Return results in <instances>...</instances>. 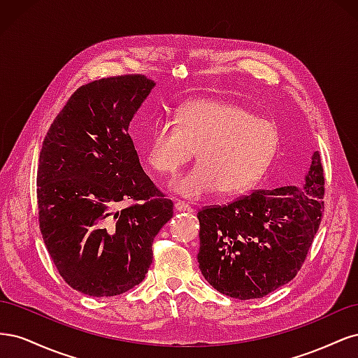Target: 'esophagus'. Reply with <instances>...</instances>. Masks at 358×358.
I'll return each instance as SVG.
<instances>
[{"mask_svg": "<svg viewBox=\"0 0 358 358\" xmlns=\"http://www.w3.org/2000/svg\"><path fill=\"white\" fill-rule=\"evenodd\" d=\"M175 209H176L178 212H191V210H192L191 206H189L188 203H183V201L175 203Z\"/></svg>", "mask_w": 358, "mask_h": 358, "instance_id": "34e87169", "label": "esophagus"}]
</instances>
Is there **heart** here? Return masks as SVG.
<instances>
[{"label": "heart", "instance_id": "b5f03b06", "mask_svg": "<svg viewBox=\"0 0 358 358\" xmlns=\"http://www.w3.org/2000/svg\"><path fill=\"white\" fill-rule=\"evenodd\" d=\"M279 148V133L246 106L197 99L180 107L176 121H159L146 146L149 167L173 176L197 150L199 164L173 182L179 196L199 200L215 191L243 192L263 176Z\"/></svg>", "mask_w": 358, "mask_h": 358}]
</instances>
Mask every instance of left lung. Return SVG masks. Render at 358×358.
<instances>
[{
	"label": "left lung",
	"mask_w": 358,
	"mask_h": 358,
	"mask_svg": "<svg viewBox=\"0 0 358 358\" xmlns=\"http://www.w3.org/2000/svg\"><path fill=\"white\" fill-rule=\"evenodd\" d=\"M324 169L317 150L305 185L257 189L199 210V267L222 294L259 299L285 285L305 263L324 213Z\"/></svg>",
	"instance_id": "obj_1"
}]
</instances>
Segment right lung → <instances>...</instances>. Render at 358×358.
<instances>
[{
    "label": "right lung",
    "instance_id": "obj_1",
    "mask_svg": "<svg viewBox=\"0 0 358 358\" xmlns=\"http://www.w3.org/2000/svg\"><path fill=\"white\" fill-rule=\"evenodd\" d=\"M154 85L145 74L83 85L43 140L40 231L62 279L83 294L119 296L142 282L155 236L173 216V201L143 171L128 134Z\"/></svg>",
    "mask_w": 358,
    "mask_h": 358
}]
</instances>
